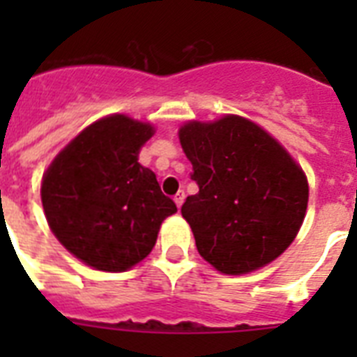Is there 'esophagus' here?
<instances>
[{
    "label": "esophagus",
    "mask_w": 357,
    "mask_h": 357,
    "mask_svg": "<svg viewBox=\"0 0 357 357\" xmlns=\"http://www.w3.org/2000/svg\"><path fill=\"white\" fill-rule=\"evenodd\" d=\"M174 202H176V206H178V207L183 206V202H185V192H183V190H179L178 195L174 196Z\"/></svg>",
    "instance_id": "obj_1"
}]
</instances>
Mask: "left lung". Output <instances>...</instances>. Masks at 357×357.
<instances>
[{
	"label": "left lung",
	"instance_id": "obj_1",
	"mask_svg": "<svg viewBox=\"0 0 357 357\" xmlns=\"http://www.w3.org/2000/svg\"><path fill=\"white\" fill-rule=\"evenodd\" d=\"M179 142L200 189L187 196L181 215L202 257L238 276L282 255L304 222L310 198L307 178L289 151L237 114L187 122Z\"/></svg>",
	"mask_w": 357,
	"mask_h": 357
}]
</instances>
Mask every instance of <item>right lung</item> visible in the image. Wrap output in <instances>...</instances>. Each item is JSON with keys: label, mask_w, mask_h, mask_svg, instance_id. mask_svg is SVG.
<instances>
[{"label": "right lung", "mask_w": 357, "mask_h": 357, "mask_svg": "<svg viewBox=\"0 0 357 357\" xmlns=\"http://www.w3.org/2000/svg\"><path fill=\"white\" fill-rule=\"evenodd\" d=\"M155 129L126 114L85 128L47 167L40 196L59 243L85 265L123 272L155 246L162 220L178 211L139 151Z\"/></svg>", "instance_id": "obj_1"}]
</instances>
